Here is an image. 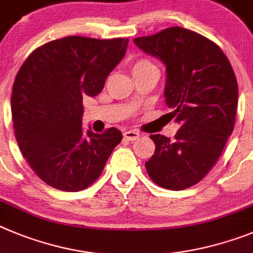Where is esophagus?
I'll return each mask as SVG.
<instances>
[{
  "mask_svg": "<svg viewBox=\"0 0 253 253\" xmlns=\"http://www.w3.org/2000/svg\"><path fill=\"white\" fill-rule=\"evenodd\" d=\"M124 137L128 141H135L140 137V133L136 131H126L124 133Z\"/></svg>",
  "mask_w": 253,
  "mask_h": 253,
  "instance_id": "esophagus-1",
  "label": "esophagus"
}]
</instances>
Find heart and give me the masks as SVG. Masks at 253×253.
<instances>
[{
    "mask_svg": "<svg viewBox=\"0 0 253 253\" xmlns=\"http://www.w3.org/2000/svg\"><path fill=\"white\" fill-rule=\"evenodd\" d=\"M149 67H154L151 61L146 60V59H140V60L135 61L133 64H132V73L138 72L141 69H145V68H149Z\"/></svg>",
    "mask_w": 253,
    "mask_h": 253,
    "instance_id": "obj_1",
    "label": "heart"
}]
</instances>
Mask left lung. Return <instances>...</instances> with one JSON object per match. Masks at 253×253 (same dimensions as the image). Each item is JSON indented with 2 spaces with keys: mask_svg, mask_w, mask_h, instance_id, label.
I'll list each match as a JSON object with an SVG mask.
<instances>
[{
  "mask_svg": "<svg viewBox=\"0 0 253 253\" xmlns=\"http://www.w3.org/2000/svg\"><path fill=\"white\" fill-rule=\"evenodd\" d=\"M133 42L165 64V102L180 125L175 140L150 135L155 152L147 174L165 189L190 188L214 166L233 131L237 79L220 47L192 30L169 27Z\"/></svg>",
  "mask_w": 253,
  "mask_h": 253,
  "instance_id": "1",
  "label": "left lung"
}]
</instances>
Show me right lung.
<instances>
[{
  "mask_svg": "<svg viewBox=\"0 0 253 253\" xmlns=\"http://www.w3.org/2000/svg\"><path fill=\"white\" fill-rule=\"evenodd\" d=\"M128 39L67 36L27 56L11 95L16 141L42 181L79 192L99 177L122 140L115 127L103 133L82 127L83 98L95 97L126 54Z\"/></svg>",
  "mask_w": 253,
  "mask_h": 253,
  "instance_id": "add662e5",
  "label": "right lung"
}]
</instances>
